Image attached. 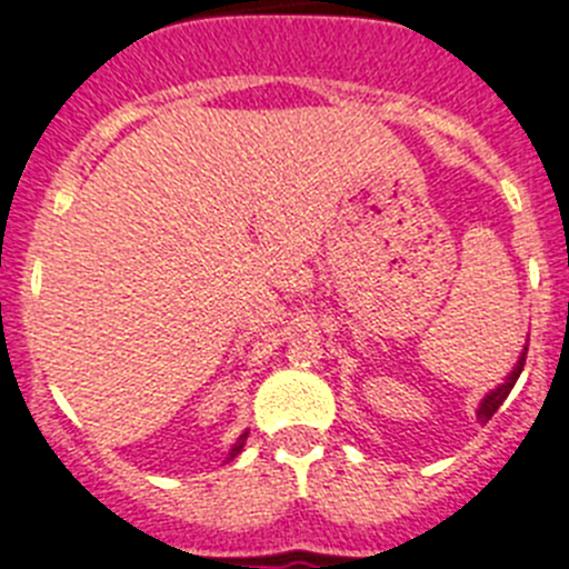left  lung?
<instances>
[{
	"label": "left lung",
	"mask_w": 569,
	"mask_h": 569,
	"mask_svg": "<svg viewBox=\"0 0 569 569\" xmlns=\"http://www.w3.org/2000/svg\"><path fill=\"white\" fill-rule=\"evenodd\" d=\"M525 359H527V347H525V353L519 356V365L512 367V373L505 379V385H499V387H496V390H492V393L485 396V401H481V405H479V413H476V416H479L481 425H487V421L492 419V413H496V410H499V407H501V401H505L507 396H510L512 385H516V379H519L521 370H525Z\"/></svg>",
	"instance_id": "8db88e82"
}]
</instances>
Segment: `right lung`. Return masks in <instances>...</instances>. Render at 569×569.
Instances as JSON below:
<instances>
[{
	"label": "right lung",
	"instance_id": "right-lung-1",
	"mask_svg": "<svg viewBox=\"0 0 569 569\" xmlns=\"http://www.w3.org/2000/svg\"><path fill=\"white\" fill-rule=\"evenodd\" d=\"M244 439H248V433H241V439H239V441H236V445H233V450H230L228 461H230V459H236V456H239V453H241V447H244Z\"/></svg>",
	"mask_w": 569,
	"mask_h": 569
}]
</instances>
